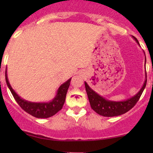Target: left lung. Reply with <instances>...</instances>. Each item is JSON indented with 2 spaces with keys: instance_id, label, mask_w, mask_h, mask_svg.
Here are the masks:
<instances>
[{
  "instance_id": "8db88e82",
  "label": "left lung",
  "mask_w": 153,
  "mask_h": 153,
  "mask_svg": "<svg viewBox=\"0 0 153 153\" xmlns=\"http://www.w3.org/2000/svg\"><path fill=\"white\" fill-rule=\"evenodd\" d=\"M132 37L136 41L137 44L140 46L137 38L134 36ZM145 64H146V56H145ZM84 84H85L86 91L89 103H90V106L95 112L104 117L118 116V115H122L130 110L138 102L143 89L146 87V72L145 71V81L141 89L135 95L127 98L126 100H124V101H115L106 99L104 97L101 96L96 92H95L90 86L88 85L86 81L84 82Z\"/></svg>"
}]
</instances>
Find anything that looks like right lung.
<instances>
[{
  "mask_svg": "<svg viewBox=\"0 0 153 153\" xmlns=\"http://www.w3.org/2000/svg\"><path fill=\"white\" fill-rule=\"evenodd\" d=\"M6 82L7 86L12 92L14 98L19 106L27 113L38 118H47L55 115L58 111L62 109L65 102L66 95L72 78H69L66 82L59 86L56 92V95L52 101L49 102H31L21 98L15 91L12 89L7 76V69H6Z\"/></svg>",
  "mask_w": 153,
  "mask_h": 153,
  "instance_id": "obj_1",
  "label": "right lung"
}]
</instances>
